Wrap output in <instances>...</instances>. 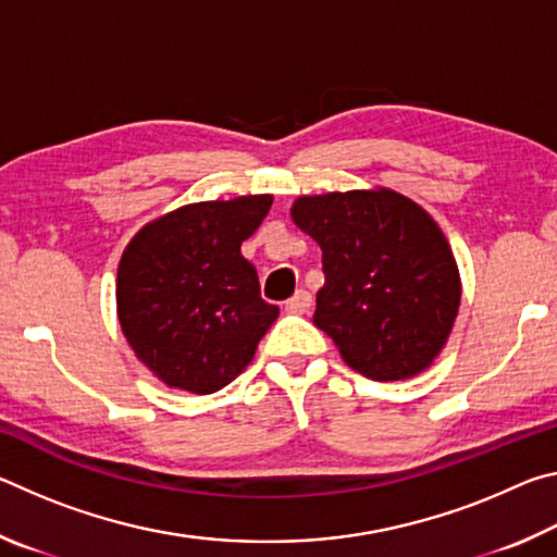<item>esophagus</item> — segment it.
<instances>
[{
    "label": "esophagus",
    "mask_w": 557,
    "mask_h": 557,
    "mask_svg": "<svg viewBox=\"0 0 557 557\" xmlns=\"http://www.w3.org/2000/svg\"><path fill=\"white\" fill-rule=\"evenodd\" d=\"M309 307H312V295H309L307 289H297L295 295L285 301V312L289 314H305Z\"/></svg>",
    "instance_id": "34e87169"
}]
</instances>
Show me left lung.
<instances>
[{
	"instance_id": "left-lung-1",
	"label": "left lung",
	"mask_w": 557,
	"mask_h": 557,
	"mask_svg": "<svg viewBox=\"0 0 557 557\" xmlns=\"http://www.w3.org/2000/svg\"><path fill=\"white\" fill-rule=\"evenodd\" d=\"M292 221L322 248L314 324L366 379L425 371L455 326L461 282L432 215L391 188L299 196Z\"/></svg>"
}]
</instances>
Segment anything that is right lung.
I'll list each match as a JSON object with an SVG mask.
<instances>
[{"label":"right lung","instance_id":"1","mask_svg":"<svg viewBox=\"0 0 557 557\" xmlns=\"http://www.w3.org/2000/svg\"><path fill=\"white\" fill-rule=\"evenodd\" d=\"M270 194L188 203L147 223L122 252L117 317L132 351L169 388L209 395L252 361L280 309L240 256Z\"/></svg>","mask_w":557,"mask_h":557}]
</instances>
